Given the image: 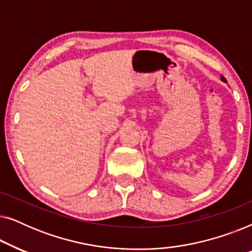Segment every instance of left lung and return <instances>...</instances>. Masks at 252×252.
I'll use <instances>...</instances> for the list:
<instances>
[{"label":"left lung","mask_w":252,"mask_h":252,"mask_svg":"<svg viewBox=\"0 0 252 252\" xmlns=\"http://www.w3.org/2000/svg\"><path fill=\"white\" fill-rule=\"evenodd\" d=\"M221 80H222V81H226V79L223 78V77H221Z\"/></svg>","instance_id":"8db88e82"}]
</instances>
